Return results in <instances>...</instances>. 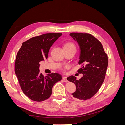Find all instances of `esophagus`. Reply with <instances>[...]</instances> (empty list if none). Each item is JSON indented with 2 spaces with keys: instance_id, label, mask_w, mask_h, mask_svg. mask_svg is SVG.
Returning <instances> with one entry per match:
<instances>
[{
  "instance_id": "obj_1",
  "label": "esophagus",
  "mask_w": 125,
  "mask_h": 125,
  "mask_svg": "<svg viewBox=\"0 0 125 125\" xmlns=\"http://www.w3.org/2000/svg\"><path fill=\"white\" fill-rule=\"evenodd\" d=\"M63 80H64V82H68V80H67V77H65V76H63Z\"/></svg>"
}]
</instances>
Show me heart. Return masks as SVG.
Masks as SVG:
<instances>
[{"label": "heart", "mask_w": 125, "mask_h": 125, "mask_svg": "<svg viewBox=\"0 0 125 125\" xmlns=\"http://www.w3.org/2000/svg\"><path fill=\"white\" fill-rule=\"evenodd\" d=\"M64 49H76V47L73 42H68L65 43L64 45Z\"/></svg>", "instance_id": "heart-1"}]
</instances>
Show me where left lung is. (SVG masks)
<instances>
[{"instance_id": "8db88e82", "label": "left lung", "mask_w": 125, "mask_h": 125, "mask_svg": "<svg viewBox=\"0 0 125 125\" xmlns=\"http://www.w3.org/2000/svg\"><path fill=\"white\" fill-rule=\"evenodd\" d=\"M70 35L78 42L80 49L79 64L81 68L78 72L83 74L77 80L70 76L67 80L76 85L73 97L80 100H87L98 91L105 77L108 57L101 42L94 36L88 33H71Z\"/></svg>"}]
</instances>
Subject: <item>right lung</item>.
I'll return each mask as SVG.
<instances>
[{
  "label": "right lung",
  "mask_w": 125,
  "mask_h": 125,
  "mask_svg": "<svg viewBox=\"0 0 125 125\" xmlns=\"http://www.w3.org/2000/svg\"><path fill=\"white\" fill-rule=\"evenodd\" d=\"M62 33H47L33 37L22 44L18 51L15 72L20 87L29 99L42 102L48 99L53 85L61 80L60 74L44 76L39 72V62L47 58L49 49Z\"/></svg>",
  "instance_id": "1"
}]
</instances>
